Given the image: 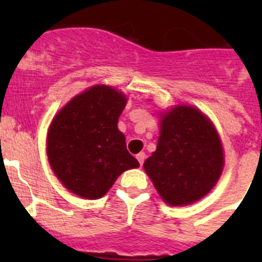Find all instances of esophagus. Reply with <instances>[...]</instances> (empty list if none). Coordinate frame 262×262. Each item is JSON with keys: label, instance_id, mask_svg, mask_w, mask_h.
<instances>
[{"label": "esophagus", "instance_id": "34e87169", "mask_svg": "<svg viewBox=\"0 0 262 262\" xmlns=\"http://www.w3.org/2000/svg\"><path fill=\"white\" fill-rule=\"evenodd\" d=\"M136 159H138L139 164H140V165H143V164H144V160H145V154H144V152H140V154L136 155Z\"/></svg>", "mask_w": 262, "mask_h": 262}]
</instances>
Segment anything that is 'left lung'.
I'll use <instances>...</instances> for the list:
<instances>
[{
  "mask_svg": "<svg viewBox=\"0 0 262 262\" xmlns=\"http://www.w3.org/2000/svg\"><path fill=\"white\" fill-rule=\"evenodd\" d=\"M147 174L166 203L184 206L211 190L223 169L216 129L200 110L176 106L161 120L156 151L144 163Z\"/></svg>",
  "mask_w": 262,
  "mask_h": 262,
  "instance_id": "8db88e82",
  "label": "left lung"
}]
</instances>
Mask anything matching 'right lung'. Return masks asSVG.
Listing matches in <instances>:
<instances>
[{"label": "right lung", "mask_w": 262, "mask_h": 262, "mask_svg": "<svg viewBox=\"0 0 262 262\" xmlns=\"http://www.w3.org/2000/svg\"><path fill=\"white\" fill-rule=\"evenodd\" d=\"M127 99L105 85L78 94L53 118L48 129L51 168L72 193L97 200L139 161L127 151L118 119Z\"/></svg>", "instance_id": "1"}]
</instances>
